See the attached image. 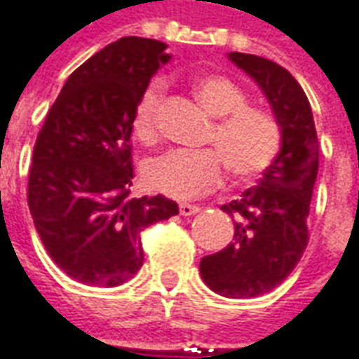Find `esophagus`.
<instances>
[{
  "label": "esophagus",
  "mask_w": 359,
  "mask_h": 359,
  "mask_svg": "<svg viewBox=\"0 0 359 359\" xmlns=\"http://www.w3.org/2000/svg\"><path fill=\"white\" fill-rule=\"evenodd\" d=\"M200 211V208L198 205H192V203H180L179 205V213L180 215H184V217H188V215H194V213H198Z\"/></svg>",
  "instance_id": "34e87169"
}]
</instances>
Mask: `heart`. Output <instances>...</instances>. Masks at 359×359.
I'll list each match as a JSON object with an SVG mask.
<instances>
[{
  "label": "heart",
  "mask_w": 359,
  "mask_h": 359,
  "mask_svg": "<svg viewBox=\"0 0 359 359\" xmlns=\"http://www.w3.org/2000/svg\"><path fill=\"white\" fill-rule=\"evenodd\" d=\"M196 100L215 118L205 134L213 149H172L144 167L151 190L175 200H190L217 187L225 169L238 184H250L269 171L283 146V130L269 111L248 105L246 92L225 74H200L192 84ZM161 86L151 84L134 109L133 134L142 144L156 138Z\"/></svg>",
  "instance_id": "obj_1"
}]
</instances>
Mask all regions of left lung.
<instances>
[{"instance_id": "8db88e82", "label": "left lung", "mask_w": 359, "mask_h": 359, "mask_svg": "<svg viewBox=\"0 0 359 359\" xmlns=\"http://www.w3.org/2000/svg\"><path fill=\"white\" fill-rule=\"evenodd\" d=\"M229 59L267 95L283 130V146L257 187L221 205L234 221L233 242L202 257L200 273L203 283L221 296L256 298L280 285L306 252L319 140L308 95L285 67L238 51L229 53Z\"/></svg>"}]
</instances>
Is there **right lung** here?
I'll list each match as a JSON object with an SVG mask.
<instances>
[{
  "label": "right lung",
  "instance_id": "1",
  "mask_svg": "<svg viewBox=\"0 0 359 359\" xmlns=\"http://www.w3.org/2000/svg\"><path fill=\"white\" fill-rule=\"evenodd\" d=\"M165 48L138 36L105 46L69 76L36 138L28 208L51 259L84 285L133 278L142 231L179 213L161 194L130 196L134 109Z\"/></svg>",
  "mask_w": 359,
  "mask_h": 359
}]
</instances>
